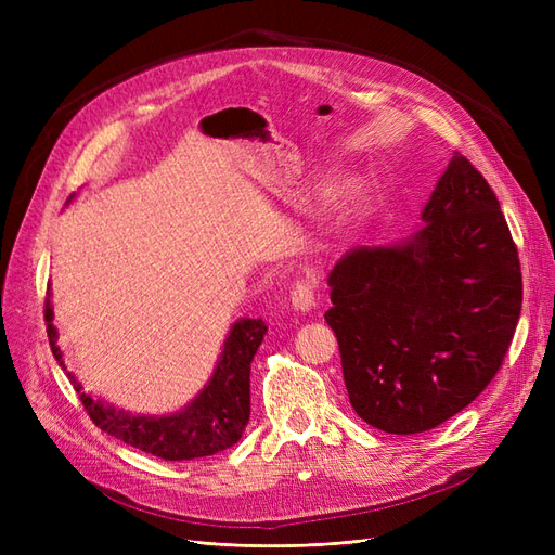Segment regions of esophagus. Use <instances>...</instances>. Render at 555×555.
<instances>
[{"instance_id": "esophagus-1", "label": "esophagus", "mask_w": 555, "mask_h": 555, "mask_svg": "<svg viewBox=\"0 0 555 555\" xmlns=\"http://www.w3.org/2000/svg\"><path fill=\"white\" fill-rule=\"evenodd\" d=\"M317 304L314 296V278H306V280H296V284L292 287V306L296 312H310Z\"/></svg>"}]
</instances>
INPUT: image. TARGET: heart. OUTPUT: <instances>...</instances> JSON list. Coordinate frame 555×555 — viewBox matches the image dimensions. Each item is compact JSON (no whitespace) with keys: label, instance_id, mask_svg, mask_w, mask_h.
Returning a JSON list of instances; mask_svg holds the SVG:
<instances>
[{"label":"heart","instance_id":"1","mask_svg":"<svg viewBox=\"0 0 555 555\" xmlns=\"http://www.w3.org/2000/svg\"><path fill=\"white\" fill-rule=\"evenodd\" d=\"M365 198V188L359 182H351L347 184V188L340 192V198H338V217L340 220H349L351 215H354Z\"/></svg>","mask_w":555,"mask_h":555}]
</instances>
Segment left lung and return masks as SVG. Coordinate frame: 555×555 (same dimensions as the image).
<instances>
[{"mask_svg": "<svg viewBox=\"0 0 555 555\" xmlns=\"http://www.w3.org/2000/svg\"><path fill=\"white\" fill-rule=\"evenodd\" d=\"M408 241L354 247L328 275L324 314L349 402L414 435L467 408L505 361L524 300L518 251L489 182L461 153Z\"/></svg>", "mask_w": 555, "mask_h": 555, "instance_id": "obj_1", "label": "left lung"}]
</instances>
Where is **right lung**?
I'll use <instances>...</instances> for the list:
<instances>
[{
    "mask_svg": "<svg viewBox=\"0 0 555 555\" xmlns=\"http://www.w3.org/2000/svg\"><path fill=\"white\" fill-rule=\"evenodd\" d=\"M266 328L263 319H241L233 324L210 382L188 408L173 414L145 416L115 410L82 391V386L72 373L69 377L92 422L113 438L164 461L212 456V453L236 444L249 422V365L263 340ZM46 331L53 357L64 367L62 351L57 347V328L53 324L50 292L46 296Z\"/></svg>",
    "mask_w": 555,
    "mask_h": 555,
    "instance_id": "obj_1",
    "label": "right lung"
}]
</instances>
